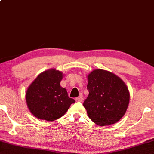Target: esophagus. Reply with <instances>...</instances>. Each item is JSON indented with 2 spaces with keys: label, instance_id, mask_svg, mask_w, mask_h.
<instances>
[{
  "label": "esophagus",
  "instance_id": "obj_1",
  "mask_svg": "<svg viewBox=\"0 0 154 154\" xmlns=\"http://www.w3.org/2000/svg\"><path fill=\"white\" fill-rule=\"evenodd\" d=\"M75 101H76V102H80V103H82V102L83 101V98H82V96L78 97V98H75Z\"/></svg>",
  "mask_w": 154,
  "mask_h": 154
}]
</instances>
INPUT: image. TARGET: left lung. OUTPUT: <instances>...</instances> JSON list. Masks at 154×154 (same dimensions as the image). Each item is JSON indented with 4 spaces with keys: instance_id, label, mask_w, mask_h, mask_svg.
Here are the masks:
<instances>
[{
    "instance_id": "left-lung-1",
    "label": "left lung",
    "mask_w": 154,
    "mask_h": 154,
    "mask_svg": "<svg viewBox=\"0 0 154 154\" xmlns=\"http://www.w3.org/2000/svg\"><path fill=\"white\" fill-rule=\"evenodd\" d=\"M89 96L83 106L94 123L99 126L114 124L125 115L129 92L125 82L107 71L95 69L88 75Z\"/></svg>"
}]
</instances>
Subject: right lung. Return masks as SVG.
I'll use <instances>...</instances> for the list:
<instances>
[{
	"instance_id": "add662e5",
	"label": "right lung",
	"mask_w": 154,
	"mask_h": 154,
	"mask_svg": "<svg viewBox=\"0 0 154 154\" xmlns=\"http://www.w3.org/2000/svg\"><path fill=\"white\" fill-rule=\"evenodd\" d=\"M63 73L49 69L38 75L26 92L27 107L37 118L53 121L67 112L74 99L60 86Z\"/></svg>"
}]
</instances>
